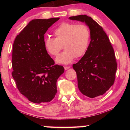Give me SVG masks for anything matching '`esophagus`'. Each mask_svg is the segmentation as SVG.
<instances>
[{
	"instance_id": "1",
	"label": "esophagus",
	"mask_w": 130,
	"mask_h": 130,
	"mask_svg": "<svg viewBox=\"0 0 130 130\" xmlns=\"http://www.w3.org/2000/svg\"><path fill=\"white\" fill-rule=\"evenodd\" d=\"M70 68V67L69 66H68V67H64V69L65 70H68V69H69Z\"/></svg>"
}]
</instances>
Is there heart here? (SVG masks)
<instances>
[{
  "label": "heart",
  "mask_w": 130,
  "mask_h": 130,
  "mask_svg": "<svg viewBox=\"0 0 130 130\" xmlns=\"http://www.w3.org/2000/svg\"><path fill=\"white\" fill-rule=\"evenodd\" d=\"M53 33L56 38L45 37L43 45L49 54L57 56L63 44L65 50L57 58V63L71 62L75 57L78 58L84 56L88 49L91 32L87 25L63 22L55 28Z\"/></svg>",
  "instance_id": "1"
}]
</instances>
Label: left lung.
<instances>
[{"instance_id":"8db88e82","label":"left lung","mask_w":130,"mask_h":130,"mask_svg":"<svg viewBox=\"0 0 130 130\" xmlns=\"http://www.w3.org/2000/svg\"><path fill=\"white\" fill-rule=\"evenodd\" d=\"M69 19L85 22L91 32L87 52L77 63L73 65L78 89L84 95L90 98L103 95L115 80L117 62L113 48L103 27L91 17L80 15L70 17Z\"/></svg>"}]
</instances>
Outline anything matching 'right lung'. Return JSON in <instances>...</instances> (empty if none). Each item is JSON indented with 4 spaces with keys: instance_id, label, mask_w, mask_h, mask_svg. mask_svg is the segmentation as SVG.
Returning <instances> with one entry per match:
<instances>
[{
    "instance_id": "add662e5",
    "label": "right lung",
    "mask_w": 130,
    "mask_h": 130,
    "mask_svg": "<svg viewBox=\"0 0 130 130\" xmlns=\"http://www.w3.org/2000/svg\"><path fill=\"white\" fill-rule=\"evenodd\" d=\"M60 18L33 19L16 37L12 47V77L17 88L34 103H48L57 92V81L64 72L55 65L43 45L44 34Z\"/></svg>"
}]
</instances>
